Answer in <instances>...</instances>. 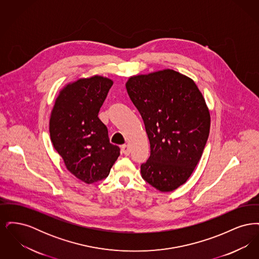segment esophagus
I'll return each mask as SVG.
<instances>
[{
    "instance_id": "obj_1",
    "label": "esophagus",
    "mask_w": 259,
    "mask_h": 259,
    "mask_svg": "<svg viewBox=\"0 0 259 259\" xmlns=\"http://www.w3.org/2000/svg\"><path fill=\"white\" fill-rule=\"evenodd\" d=\"M121 150H122V152H123L125 155H129L130 154V148H129L128 145H123L121 147Z\"/></svg>"
}]
</instances>
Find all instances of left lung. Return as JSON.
<instances>
[{"mask_svg": "<svg viewBox=\"0 0 259 259\" xmlns=\"http://www.w3.org/2000/svg\"><path fill=\"white\" fill-rule=\"evenodd\" d=\"M125 85L150 145L142 177L161 192L172 191L189 179L206 146L210 116L205 99L190 77L171 69L133 75Z\"/></svg>", "mask_w": 259, "mask_h": 259, "instance_id": "1", "label": "left lung"}]
</instances>
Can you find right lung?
Masks as SVG:
<instances>
[{
	"label": "right lung",
	"instance_id": "obj_1",
	"mask_svg": "<svg viewBox=\"0 0 259 259\" xmlns=\"http://www.w3.org/2000/svg\"><path fill=\"white\" fill-rule=\"evenodd\" d=\"M113 81L101 75L63 87L51 111L50 140L67 169L85 184L106 179L120 154L98 117Z\"/></svg>",
	"mask_w": 259,
	"mask_h": 259
}]
</instances>
